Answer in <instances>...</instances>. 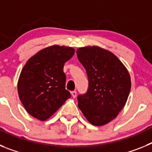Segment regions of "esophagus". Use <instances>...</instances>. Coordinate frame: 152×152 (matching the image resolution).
I'll return each instance as SVG.
<instances>
[{"label": "esophagus", "instance_id": "esophagus-1", "mask_svg": "<svg viewBox=\"0 0 152 152\" xmlns=\"http://www.w3.org/2000/svg\"><path fill=\"white\" fill-rule=\"evenodd\" d=\"M71 94H72V96H73L74 98H75V97H76V96H77V91H72V92H71Z\"/></svg>", "mask_w": 152, "mask_h": 152}]
</instances>
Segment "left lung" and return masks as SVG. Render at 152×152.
Masks as SVG:
<instances>
[{
    "instance_id": "obj_1",
    "label": "left lung",
    "mask_w": 152,
    "mask_h": 152,
    "mask_svg": "<svg viewBox=\"0 0 152 152\" xmlns=\"http://www.w3.org/2000/svg\"><path fill=\"white\" fill-rule=\"evenodd\" d=\"M77 58L85 68L88 91L77 96L78 107L94 126H103L117 116L131 89L128 71L115 55L97 46L80 48Z\"/></svg>"
}]
</instances>
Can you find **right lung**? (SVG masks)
I'll return each instance as SVG.
<instances>
[{
  "label": "right lung",
  "mask_w": 152,
  "mask_h": 152,
  "mask_svg": "<svg viewBox=\"0 0 152 152\" xmlns=\"http://www.w3.org/2000/svg\"><path fill=\"white\" fill-rule=\"evenodd\" d=\"M74 54L73 48L53 45L39 51L24 65L17 89L23 105L31 116L44 121L71 97L65 89L63 68Z\"/></svg>",
  "instance_id": "obj_1"
}]
</instances>
